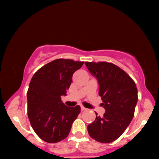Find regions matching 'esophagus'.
<instances>
[{"label":"esophagus","mask_w":159,"mask_h":159,"mask_svg":"<svg viewBox=\"0 0 159 159\" xmlns=\"http://www.w3.org/2000/svg\"><path fill=\"white\" fill-rule=\"evenodd\" d=\"M80 108H81V111H86V110H87V109L85 108V107H80Z\"/></svg>","instance_id":"1"}]
</instances>
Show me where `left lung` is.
Listing matches in <instances>:
<instances>
[{"label": "left lung", "mask_w": 159, "mask_h": 159, "mask_svg": "<svg viewBox=\"0 0 159 159\" xmlns=\"http://www.w3.org/2000/svg\"><path fill=\"white\" fill-rule=\"evenodd\" d=\"M89 71L98 80L101 105L106 111L96 114L95 121L88 125L89 135L97 142L109 143L124 133L134 116L138 89L133 79L120 67L106 61H85Z\"/></svg>", "instance_id": "8db88e82"}]
</instances>
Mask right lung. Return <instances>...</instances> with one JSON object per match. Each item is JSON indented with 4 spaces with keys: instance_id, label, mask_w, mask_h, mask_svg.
I'll return each instance as SVG.
<instances>
[{
    "instance_id": "right-lung-1",
    "label": "right lung",
    "mask_w": 159,
    "mask_h": 159,
    "mask_svg": "<svg viewBox=\"0 0 159 159\" xmlns=\"http://www.w3.org/2000/svg\"><path fill=\"white\" fill-rule=\"evenodd\" d=\"M84 61L57 59L34 74L27 91V114L32 128L43 140L56 143L69 135L80 107H67L61 99L66 95L72 76Z\"/></svg>"
}]
</instances>
